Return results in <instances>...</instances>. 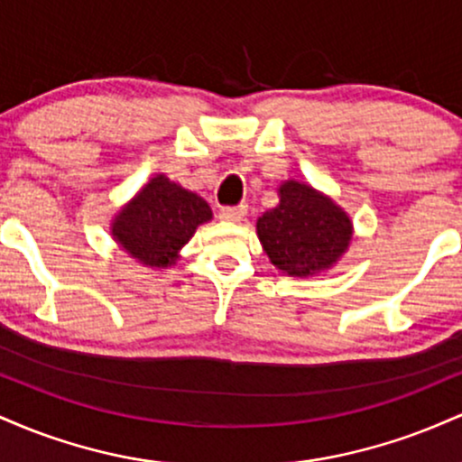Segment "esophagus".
<instances>
[{
	"label": "esophagus",
	"mask_w": 462,
	"mask_h": 462,
	"mask_svg": "<svg viewBox=\"0 0 462 462\" xmlns=\"http://www.w3.org/2000/svg\"><path fill=\"white\" fill-rule=\"evenodd\" d=\"M247 213V206L241 204V206H224V208L219 210V217L224 221H241L243 217Z\"/></svg>",
	"instance_id": "esophagus-1"
}]
</instances>
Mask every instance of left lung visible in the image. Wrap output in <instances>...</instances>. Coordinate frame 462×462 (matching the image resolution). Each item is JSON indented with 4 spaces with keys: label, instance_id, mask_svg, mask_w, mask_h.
<instances>
[{
    "label": "left lung",
    "instance_id": "1",
    "mask_svg": "<svg viewBox=\"0 0 462 462\" xmlns=\"http://www.w3.org/2000/svg\"><path fill=\"white\" fill-rule=\"evenodd\" d=\"M280 204L258 217L256 232L264 254L286 275L309 278L330 269L352 241V219L328 195L286 180Z\"/></svg>",
    "mask_w": 462,
    "mask_h": 462
}]
</instances>
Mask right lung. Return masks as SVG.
Masks as SVG:
<instances>
[{
	"label": "right lung",
	"instance_id": "1",
	"mask_svg": "<svg viewBox=\"0 0 462 462\" xmlns=\"http://www.w3.org/2000/svg\"><path fill=\"white\" fill-rule=\"evenodd\" d=\"M210 219L213 210L199 195L158 173L115 215L110 232L134 261L164 269L176 263L198 226Z\"/></svg>",
	"mask_w": 462,
	"mask_h": 462
}]
</instances>
